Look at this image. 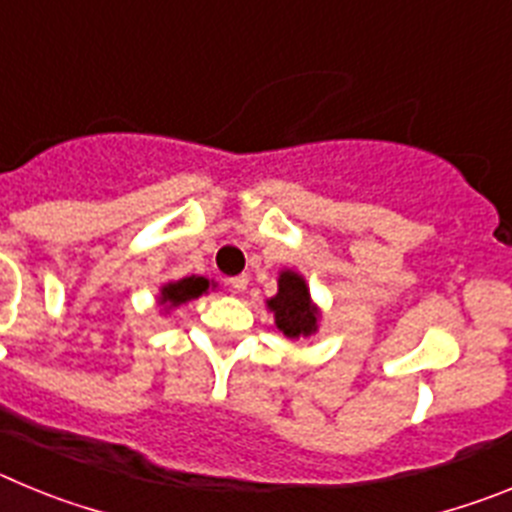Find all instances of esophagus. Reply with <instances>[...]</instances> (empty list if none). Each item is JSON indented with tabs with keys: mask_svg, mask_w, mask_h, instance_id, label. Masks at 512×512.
<instances>
[{
	"mask_svg": "<svg viewBox=\"0 0 512 512\" xmlns=\"http://www.w3.org/2000/svg\"><path fill=\"white\" fill-rule=\"evenodd\" d=\"M230 287H233V292H246V289H248V274H238V277L230 279Z\"/></svg>",
	"mask_w": 512,
	"mask_h": 512,
	"instance_id": "34e87169",
	"label": "esophagus"
}]
</instances>
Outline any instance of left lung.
<instances>
[{
    "label": "left lung",
    "mask_w": 512,
    "mask_h": 512,
    "mask_svg": "<svg viewBox=\"0 0 512 512\" xmlns=\"http://www.w3.org/2000/svg\"><path fill=\"white\" fill-rule=\"evenodd\" d=\"M266 310L274 315V325L289 341L312 338L323 320V312L310 295L307 279L295 269L279 271L277 295L266 300Z\"/></svg>",
    "instance_id": "8db88e82"
}]
</instances>
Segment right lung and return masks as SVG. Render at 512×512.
I'll return each instance as SVG.
<instances>
[{
	"label": "right lung",
	"mask_w": 512,
	"mask_h": 512,
	"mask_svg": "<svg viewBox=\"0 0 512 512\" xmlns=\"http://www.w3.org/2000/svg\"><path fill=\"white\" fill-rule=\"evenodd\" d=\"M217 284L210 282L205 277H184V279H174V282H164L158 287V295H156V305L161 307V312H171L176 307L187 305V302L197 300V297L207 295L210 289H215Z\"/></svg>",
	"instance_id": "add662e5"
}]
</instances>
